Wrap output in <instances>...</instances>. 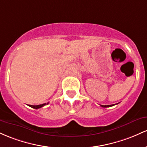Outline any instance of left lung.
<instances>
[{
	"mask_svg": "<svg viewBox=\"0 0 147 147\" xmlns=\"http://www.w3.org/2000/svg\"><path fill=\"white\" fill-rule=\"evenodd\" d=\"M115 104L113 105H100V106L103 107V108H107V107H110V106H113V105H114Z\"/></svg>",
	"mask_w": 147,
	"mask_h": 147,
	"instance_id": "8db88e82",
	"label": "left lung"
}]
</instances>
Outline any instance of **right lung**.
<instances>
[{
	"label": "right lung",
	"mask_w": 147,
	"mask_h": 147,
	"mask_svg": "<svg viewBox=\"0 0 147 147\" xmlns=\"http://www.w3.org/2000/svg\"><path fill=\"white\" fill-rule=\"evenodd\" d=\"M47 104H49V103H44V104H41V105H30V106L31 107V108H34V109H39V108H42L43 106H44V105H47Z\"/></svg>",
	"instance_id": "1"
}]
</instances>
